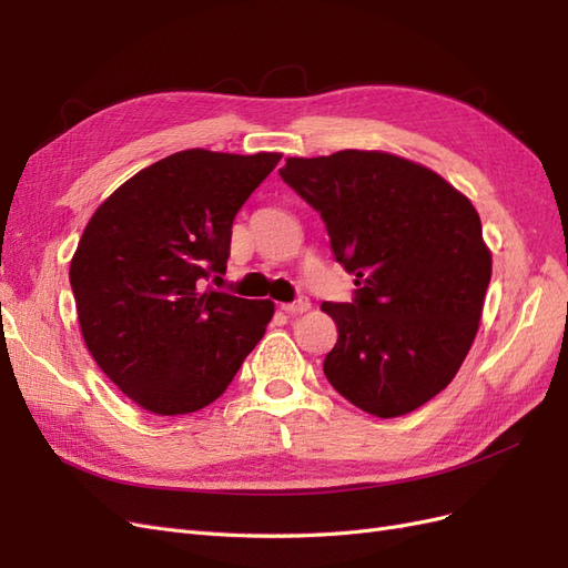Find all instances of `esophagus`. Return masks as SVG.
I'll list each match as a JSON object with an SVG mask.
<instances>
[{
  "instance_id": "obj_1",
  "label": "esophagus",
  "mask_w": 568,
  "mask_h": 568,
  "mask_svg": "<svg viewBox=\"0 0 568 568\" xmlns=\"http://www.w3.org/2000/svg\"><path fill=\"white\" fill-rule=\"evenodd\" d=\"M280 307H282L284 313H288V315H303V313L311 311V301H307V298H298V301H294V303H282Z\"/></svg>"
}]
</instances>
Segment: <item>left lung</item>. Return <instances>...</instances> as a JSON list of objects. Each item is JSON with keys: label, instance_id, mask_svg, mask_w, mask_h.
<instances>
[{"label": "left lung", "instance_id": "1", "mask_svg": "<svg viewBox=\"0 0 568 568\" xmlns=\"http://www.w3.org/2000/svg\"><path fill=\"white\" fill-rule=\"evenodd\" d=\"M280 175L355 274L353 303H322L338 329L326 379L374 417L422 407L455 379L484 313L493 257L471 201L386 151L286 159Z\"/></svg>", "mask_w": 568, "mask_h": 568}]
</instances>
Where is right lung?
I'll list each match as a JSON object with an SVG mask.
<instances>
[{
  "mask_svg": "<svg viewBox=\"0 0 568 568\" xmlns=\"http://www.w3.org/2000/svg\"><path fill=\"white\" fill-rule=\"evenodd\" d=\"M282 153L178 151L99 205L71 261L84 346L142 409L189 415L220 398L274 315L205 286L225 274L232 222Z\"/></svg>",
  "mask_w": 568,
  "mask_h": 568,
  "instance_id": "1",
  "label": "right lung"
}]
</instances>
